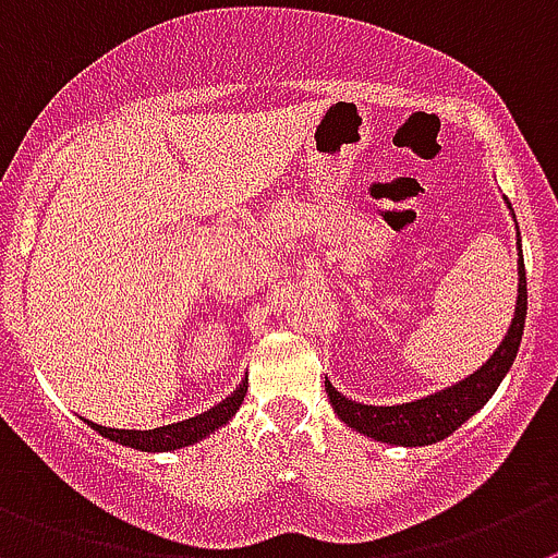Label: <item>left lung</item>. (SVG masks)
Segmentation results:
<instances>
[{"label": "left lung", "instance_id": "obj_1", "mask_svg": "<svg viewBox=\"0 0 558 558\" xmlns=\"http://www.w3.org/2000/svg\"><path fill=\"white\" fill-rule=\"evenodd\" d=\"M509 210H512V205H509ZM518 248H521V232H518ZM523 323H526V268H523L521 257V263H518V304H514L512 326H509L507 337L501 339L496 353L474 375L449 386V389L435 391V395L422 397V400L402 402V405H362V402H353L339 395L331 380H326L328 402L348 427L367 435V438H375V441L391 444V447H427V444L444 441L460 424L469 422L490 400L493 391L498 389L504 375L512 367L518 348H521Z\"/></svg>", "mask_w": 558, "mask_h": 558}]
</instances>
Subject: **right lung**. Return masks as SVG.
Instances as JSON below:
<instances>
[{"label": "right lung", "instance_id": "1", "mask_svg": "<svg viewBox=\"0 0 558 558\" xmlns=\"http://www.w3.org/2000/svg\"><path fill=\"white\" fill-rule=\"evenodd\" d=\"M248 380H241L235 391H232L227 400H221L219 405L210 408V411L199 413V416H191L185 422L167 424V427L156 429H114V427H100V424L87 422L89 427L98 429L104 438L114 444H123V447L140 449V452H172V449L191 447V444L203 441L210 433H216L219 427H225L232 416L241 408L243 397H246Z\"/></svg>", "mask_w": 558, "mask_h": 558}]
</instances>
